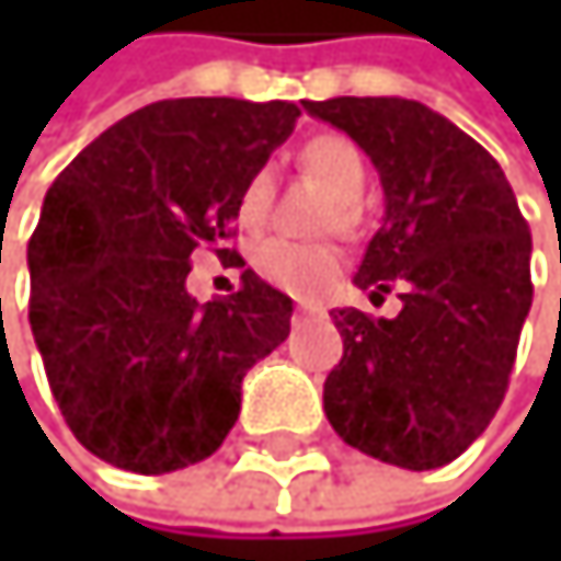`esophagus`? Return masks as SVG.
I'll list each match as a JSON object with an SVG mask.
<instances>
[{
    "label": "esophagus",
    "instance_id": "obj_1",
    "mask_svg": "<svg viewBox=\"0 0 561 561\" xmlns=\"http://www.w3.org/2000/svg\"><path fill=\"white\" fill-rule=\"evenodd\" d=\"M312 312H322V309H319L316 302H299V306H296V316H312Z\"/></svg>",
    "mask_w": 561,
    "mask_h": 561
}]
</instances>
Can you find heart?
Masks as SVG:
<instances>
[{"instance_id":"heart-1","label":"heart","mask_w":561,"mask_h":561,"mask_svg":"<svg viewBox=\"0 0 561 561\" xmlns=\"http://www.w3.org/2000/svg\"><path fill=\"white\" fill-rule=\"evenodd\" d=\"M299 161L340 198V205L330 215V228H353L359 221L356 198L363 195V181H366L359 150L346 137L322 134V137H312L299 150ZM272 198H275L272 171L255 168L239 187L234 218H239L245 231H262L272 215ZM252 265L268 286L283 289L289 296L316 299L336 283V275L343 268V255L333 245H302L289 239H268L252 252Z\"/></svg>"}]
</instances>
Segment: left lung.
I'll return each mask as SVG.
<instances>
[{
  "label": "left lung",
  "instance_id": "left-lung-1",
  "mask_svg": "<svg viewBox=\"0 0 561 561\" xmlns=\"http://www.w3.org/2000/svg\"><path fill=\"white\" fill-rule=\"evenodd\" d=\"M380 171L387 218L353 283L403 309H336L343 359L322 387L333 431L377 461L431 471L465 455L502 407L531 309V234L488 150L400 96L302 100Z\"/></svg>",
  "mask_w": 561,
  "mask_h": 561
}]
</instances>
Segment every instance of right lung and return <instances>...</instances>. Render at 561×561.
<instances>
[{
  "mask_svg": "<svg viewBox=\"0 0 561 561\" xmlns=\"http://www.w3.org/2000/svg\"><path fill=\"white\" fill-rule=\"evenodd\" d=\"M289 100H161L62 168L30 239V327L73 437L100 461L164 474L205 461L242 411V377L289 336L293 299L245 268L198 306L184 283L231 242L242 181L299 117Z\"/></svg>",
  "mask_w": 561,
  "mask_h": 561,
  "instance_id": "add662e5",
  "label": "right lung"
}]
</instances>
